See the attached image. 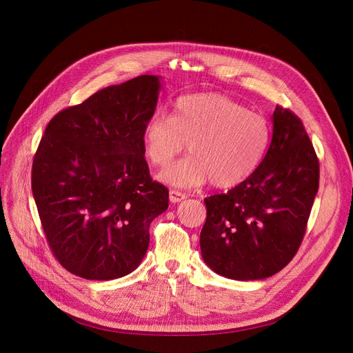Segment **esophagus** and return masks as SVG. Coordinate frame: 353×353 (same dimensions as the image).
<instances>
[{"instance_id": "esophagus-1", "label": "esophagus", "mask_w": 353, "mask_h": 353, "mask_svg": "<svg viewBox=\"0 0 353 353\" xmlns=\"http://www.w3.org/2000/svg\"><path fill=\"white\" fill-rule=\"evenodd\" d=\"M186 197H188L186 193H181L179 190H170V201L172 203H179V201L184 200Z\"/></svg>"}]
</instances>
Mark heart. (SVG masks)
Returning a JSON list of instances; mask_svg holds the SVG:
<instances>
[{
  "label": "heart",
  "instance_id": "obj_1",
  "mask_svg": "<svg viewBox=\"0 0 353 353\" xmlns=\"http://www.w3.org/2000/svg\"><path fill=\"white\" fill-rule=\"evenodd\" d=\"M143 152L153 165L165 167L188 144L189 156L159 174L179 189L210 180L217 189L246 181L261 165L270 143L268 120L217 92L177 99L172 116L154 111L143 127Z\"/></svg>",
  "mask_w": 353,
  "mask_h": 353
}]
</instances>
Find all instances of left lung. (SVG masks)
<instances>
[{"label": "left lung", "mask_w": 353, "mask_h": 353, "mask_svg": "<svg viewBox=\"0 0 353 353\" xmlns=\"http://www.w3.org/2000/svg\"><path fill=\"white\" fill-rule=\"evenodd\" d=\"M272 123L257 170L226 194L205 199L201 257L228 279L261 281L282 270L301 246L319 189V161L302 121L276 105Z\"/></svg>", "instance_id": "1"}]
</instances>
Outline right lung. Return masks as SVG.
<instances>
[{"label":"right lung","instance_id":"obj_1","mask_svg":"<svg viewBox=\"0 0 353 353\" xmlns=\"http://www.w3.org/2000/svg\"><path fill=\"white\" fill-rule=\"evenodd\" d=\"M161 87L159 76L105 87L55 114L37 148L31 188L48 245L84 279L136 270L150 223L169 208V190L152 180L141 143Z\"/></svg>","mask_w":353,"mask_h":353}]
</instances>
